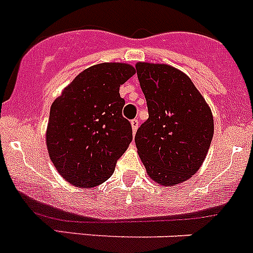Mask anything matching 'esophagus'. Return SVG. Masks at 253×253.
I'll use <instances>...</instances> for the list:
<instances>
[{
    "mask_svg": "<svg viewBox=\"0 0 253 253\" xmlns=\"http://www.w3.org/2000/svg\"><path fill=\"white\" fill-rule=\"evenodd\" d=\"M139 126V120L138 119H133L131 120V128H133V133H135L136 129Z\"/></svg>",
    "mask_w": 253,
    "mask_h": 253,
    "instance_id": "obj_1",
    "label": "esophagus"
}]
</instances>
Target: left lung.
Listing matches in <instances>:
<instances>
[{"label": "left lung", "mask_w": 253, "mask_h": 253, "mask_svg": "<svg viewBox=\"0 0 253 253\" xmlns=\"http://www.w3.org/2000/svg\"><path fill=\"white\" fill-rule=\"evenodd\" d=\"M135 69L149 114L135 134L138 154L150 178L175 185L202 166L214 130L212 113L182 71L148 62Z\"/></svg>", "instance_id": "left-lung-1"}]
</instances>
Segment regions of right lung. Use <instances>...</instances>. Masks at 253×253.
<instances>
[{"mask_svg":"<svg viewBox=\"0 0 253 253\" xmlns=\"http://www.w3.org/2000/svg\"><path fill=\"white\" fill-rule=\"evenodd\" d=\"M135 74L128 64L104 62L79 74L52 103L46 144L62 178L76 187L105 182L133 139L119 87Z\"/></svg>","mask_w":253,"mask_h":253,"instance_id":"obj_1","label":"right lung"}]
</instances>
